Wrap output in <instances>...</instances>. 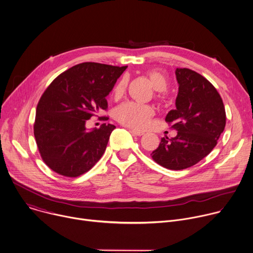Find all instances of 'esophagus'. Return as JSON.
I'll return each instance as SVG.
<instances>
[{"instance_id": "esophagus-1", "label": "esophagus", "mask_w": 253, "mask_h": 253, "mask_svg": "<svg viewBox=\"0 0 253 253\" xmlns=\"http://www.w3.org/2000/svg\"><path fill=\"white\" fill-rule=\"evenodd\" d=\"M130 131H131V133H132L133 135H135V136H142V135L144 134L142 131H138V130H134V129H131Z\"/></svg>"}]
</instances>
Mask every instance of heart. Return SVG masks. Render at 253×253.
<instances>
[{
	"mask_svg": "<svg viewBox=\"0 0 253 253\" xmlns=\"http://www.w3.org/2000/svg\"><path fill=\"white\" fill-rule=\"evenodd\" d=\"M148 77L151 80L154 88L157 90L156 97H161V92L167 90L169 82L167 77L158 70H151L148 72ZM128 85L127 76H123L115 85L113 89V96L115 99H120L125 94ZM155 110L151 105L141 104L137 102H126L120 105L115 111L116 120L124 126L142 130L145 129L149 123L150 119L154 116Z\"/></svg>",
	"mask_w": 253,
	"mask_h": 253,
	"instance_id": "heart-1",
	"label": "heart"
}]
</instances>
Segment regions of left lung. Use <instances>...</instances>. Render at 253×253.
I'll return each mask as SVG.
<instances>
[{"label":"left lung","mask_w":253,"mask_h":253,"mask_svg":"<svg viewBox=\"0 0 253 253\" xmlns=\"http://www.w3.org/2000/svg\"><path fill=\"white\" fill-rule=\"evenodd\" d=\"M179 93L176 109L166 116V122L178 131L169 139L163 137L152 159L169 170L190 168L216 146L225 127V109L212 84L200 73L189 68H177Z\"/></svg>","instance_id":"left-lung-1"}]
</instances>
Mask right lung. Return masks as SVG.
<instances>
[{"mask_svg":"<svg viewBox=\"0 0 253 253\" xmlns=\"http://www.w3.org/2000/svg\"><path fill=\"white\" fill-rule=\"evenodd\" d=\"M126 68L82 62L60 73L44 90L34 134L42 161L53 172L75 178L100 160L116 127L103 123L87 131L85 123L99 110H107L106 96Z\"/></svg>","mask_w":253,"mask_h":253,"instance_id":"1","label":"right lung"}]
</instances>
